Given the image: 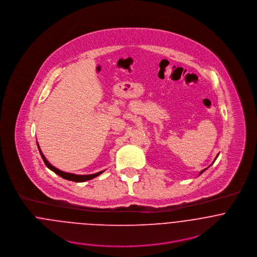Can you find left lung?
<instances>
[{
  "instance_id": "obj_1",
  "label": "left lung",
  "mask_w": 257,
  "mask_h": 257,
  "mask_svg": "<svg viewBox=\"0 0 257 257\" xmlns=\"http://www.w3.org/2000/svg\"><path fill=\"white\" fill-rule=\"evenodd\" d=\"M218 156H219V154H218V155H217V156H216V158H215V160H214V162H215V161H216V159H217V157H218ZM212 164H213V163H212ZM205 170H207V168H206V169H204V170H202V171H201V172H200V174H199V175H201V174H202V173H203V172H204V171H205Z\"/></svg>"
}]
</instances>
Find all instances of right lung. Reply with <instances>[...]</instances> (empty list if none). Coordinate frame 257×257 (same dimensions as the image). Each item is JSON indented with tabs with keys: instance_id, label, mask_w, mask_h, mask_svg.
I'll return each mask as SVG.
<instances>
[{
	"instance_id": "obj_1",
	"label": "right lung",
	"mask_w": 257,
	"mask_h": 257,
	"mask_svg": "<svg viewBox=\"0 0 257 257\" xmlns=\"http://www.w3.org/2000/svg\"><path fill=\"white\" fill-rule=\"evenodd\" d=\"M37 147H38L39 153H40V155H41V157H42V159H43V161H44V163H45L46 167H47V168H49L51 171H53L55 174L59 175L60 177H62V178H64V179H66V180L74 181V182H85V181L91 180V179H93V178H95V177H97V176L101 175V174L105 171V170H103V171H100V172H98V173H95V174H88V175H77V174H73V173H69V172L61 171V170L57 169L56 167H54L53 165H51V164L47 161V159H46V158H45V156L43 155L42 151L40 150V147L38 146V143H37Z\"/></svg>"
}]
</instances>
